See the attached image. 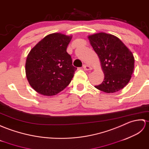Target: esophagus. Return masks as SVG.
Here are the masks:
<instances>
[{
  "label": "esophagus",
  "instance_id": "1",
  "mask_svg": "<svg viewBox=\"0 0 149 149\" xmlns=\"http://www.w3.org/2000/svg\"><path fill=\"white\" fill-rule=\"evenodd\" d=\"M83 68H84V70H85V71H90V70H92V69L91 67V66H89L87 64H84L83 65Z\"/></svg>",
  "mask_w": 149,
  "mask_h": 149
}]
</instances>
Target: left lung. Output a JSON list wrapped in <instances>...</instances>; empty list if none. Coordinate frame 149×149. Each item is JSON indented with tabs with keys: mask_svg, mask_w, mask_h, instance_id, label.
Masks as SVG:
<instances>
[{
	"mask_svg": "<svg viewBox=\"0 0 149 149\" xmlns=\"http://www.w3.org/2000/svg\"><path fill=\"white\" fill-rule=\"evenodd\" d=\"M100 59L104 74L103 81L95 87L107 93H113L123 88L131 78L134 67L132 52L119 39L104 32L88 37Z\"/></svg>",
	"mask_w": 149,
	"mask_h": 149,
	"instance_id": "1",
	"label": "left lung"
}]
</instances>
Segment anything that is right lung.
I'll return each mask as SVG.
<instances>
[{"label": "right lung", "instance_id": "1", "mask_svg": "<svg viewBox=\"0 0 149 149\" xmlns=\"http://www.w3.org/2000/svg\"><path fill=\"white\" fill-rule=\"evenodd\" d=\"M72 36L54 33L33 48L25 63L29 84L39 94L52 96L63 91L73 78L77 68L66 52Z\"/></svg>", "mask_w": 149, "mask_h": 149}]
</instances>
